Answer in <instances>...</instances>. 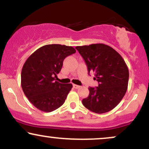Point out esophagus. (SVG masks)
Instances as JSON below:
<instances>
[{"label":"esophagus","instance_id":"obj_1","mask_svg":"<svg viewBox=\"0 0 149 149\" xmlns=\"http://www.w3.org/2000/svg\"><path fill=\"white\" fill-rule=\"evenodd\" d=\"M73 88H74L75 89H78V88H80V86H79V85H76V84L73 85Z\"/></svg>","mask_w":149,"mask_h":149}]
</instances>
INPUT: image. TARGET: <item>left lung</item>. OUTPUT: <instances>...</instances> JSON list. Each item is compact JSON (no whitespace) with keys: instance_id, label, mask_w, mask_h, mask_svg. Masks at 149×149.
<instances>
[{"instance_id":"1","label":"left lung","mask_w":149,"mask_h":149,"mask_svg":"<svg viewBox=\"0 0 149 149\" xmlns=\"http://www.w3.org/2000/svg\"><path fill=\"white\" fill-rule=\"evenodd\" d=\"M76 49L88 66V74L95 73L97 88H89L90 94L82 102L96 113L111 111L125 95L129 80L127 64L120 54L110 46L102 43L77 46Z\"/></svg>"}]
</instances>
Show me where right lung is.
I'll use <instances>...</instances> for the list:
<instances>
[{"instance_id": "1", "label": "right lung", "mask_w": 149, "mask_h": 149, "mask_svg": "<svg viewBox=\"0 0 149 149\" xmlns=\"http://www.w3.org/2000/svg\"><path fill=\"white\" fill-rule=\"evenodd\" d=\"M71 46L52 44L42 46L26 59L21 74V85L26 97L38 109L51 112L64 103L72 88L71 83L54 80L64 59L76 52Z\"/></svg>"}]
</instances>
